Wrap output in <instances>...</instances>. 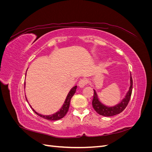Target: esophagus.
Wrapping results in <instances>:
<instances>
[{"label": "esophagus", "mask_w": 152, "mask_h": 152, "mask_svg": "<svg viewBox=\"0 0 152 152\" xmlns=\"http://www.w3.org/2000/svg\"><path fill=\"white\" fill-rule=\"evenodd\" d=\"M86 84H87V80L84 79H82L79 80L78 85H79V86L80 87V88H82V87H84L86 85Z\"/></svg>", "instance_id": "esophagus-1"}]
</instances>
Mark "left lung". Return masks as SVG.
Instances as JSON below:
<instances>
[{
  "mask_svg": "<svg viewBox=\"0 0 152 152\" xmlns=\"http://www.w3.org/2000/svg\"><path fill=\"white\" fill-rule=\"evenodd\" d=\"M94 90V96L93 99V107L95 111L98 114L104 117H111L121 113L126 108L129 102L132 91V79L130 75V87L128 91L121 102L113 107H108L101 102L95 89Z\"/></svg>",
  "mask_w": 152,
  "mask_h": 152,
  "instance_id": "obj_1",
  "label": "left lung"
}]
</instances>
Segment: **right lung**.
Instances as JSON below:
<instances>
[{"label":"right lung","instance_id":"add662e5","mask_svg":"<svg viewBox=\"0 0 152 152\" xmlns=\"http://www.w3.org/2000/svg\"><path fill=\"white\" fill-rule=\"evenodd\" d=\"M77 87V86L73 87L72 88L70 89V91H69V93H68V94L66 96L65 102H64V103L62 106V107L60 109H59V111H58L57 112H56L55 113H53L52 115H42V114L37 112L35 110L31 107V105H30V107H31V109L33 110V111L37 115H38L39 116H40V117H42V118H44L45 119H47V120H49V121H57V120H59V119H61L63 117H65V115L68 112V109H69V107H70L71 98H72V96L74 95V94L75 93ZM25 98H26V99L27 102H28V100H27V98L26 97V95H25Z\"/></svg>","mask_w":152,"mask_h":152}]
</instances>
